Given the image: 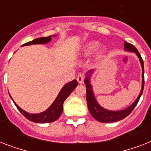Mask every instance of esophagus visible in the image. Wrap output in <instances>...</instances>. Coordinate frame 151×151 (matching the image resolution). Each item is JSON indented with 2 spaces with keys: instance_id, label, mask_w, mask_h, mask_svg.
<instances>
[{
  "instance_id": "1",
  "label": "esophagus",
  "mask_w": 151,
  "mask_h": 151,
  "mask_svg": "<svg viewBox=\"0 0 151 151\" xmlns=\"http://www.w3.org/2000/svg\"><path fill=\"white\" fill-rule=\"evenodd\" d=\"M84 79H85V76L82 73H79L77 76V81H78L79 84H83L84 83Z\"/></svg>"
}]
</instances>
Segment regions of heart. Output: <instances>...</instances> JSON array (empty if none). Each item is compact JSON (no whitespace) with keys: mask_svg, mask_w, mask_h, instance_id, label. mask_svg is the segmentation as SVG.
<instances>
[{"mask_svg":"<svg viewBox=\"0 0 151 151\" xmlns=\"http://www.w3.org/2000/svg\"><path fill=\"white\" fill-rule=\"evenodd\" d=\"M99 46V42L96 41H90L88 42L85 44V46L83 47L82 49V54L84 55H89L92 54L93 52L96 51L97 48ZM105 53V48H102L97 53V56L98 58H100L104 55Z\"/></svg>","mask_w":151,"mask_h":151,"instance_id":"heart-1","label":"heart"}]
</instances>
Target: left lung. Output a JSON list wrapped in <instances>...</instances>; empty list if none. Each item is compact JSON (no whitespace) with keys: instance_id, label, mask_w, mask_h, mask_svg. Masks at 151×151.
<instances>
[{"instance_id":"8db88e82","label":"left lung","mask_w":151,"mask_h":151,"mask_svg":"<svg viewBox=\"0 0 151 151\" xmlns=\"http://www.w3.org/2000/svg\"><path fill=\"white\" fill-rule=\"evenodd\" d=\"M124 51L126 52H131L136 53V55L139 59V62L142 66V88L141 92L137 97V99L134 102L131 106L129 107L125 108L124 110H117V111H112V110H108L106 109H104L99 105L98 102L95 98L94 92L92 90V86L90 83V77L91 74L93 72V70H89L86 73V78L85 79V84L86 85V100H87V105L88 110L92 116L95 119L97 120L99 122H103V123H110V122H116L121 120L124 119L127 116H129L133 110L139 100L140 99V96L143 91V87H144V68H143V60L141 57L139 52L136 49V48L132 44H129L126 41H124Z\"/></svg>"}]
</instances>
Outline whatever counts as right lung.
Segmentation results:
<instances>
[{"label":"right lung","mask_w":151,"mask_h":151,"mask_svg":"<svg viewBox=\"0 0 151 151\" xmlns=\"http://www.w3.org/2000/svg\"><path fill=\"white\" fill-rule=\"evenodd\" d=\"M55 37V36H54ZM52 40V36L46 37H40V38L34 39V41H29L27 43L22 45H37V44H47ZM78 85V82L76 80H73L70 82L67 83L64 85L61 91L59 92L58 96L55 99L52 105L44 112L39 113V114H29L27 113L20 108L16 103L14 102L15 105L21 114L29 121L36 123H48V122H53L56 121L61 115L63 110V103L66 100L67 97L71 94L74 88ZM10 96V95H9ZM11 97V96H10ZM11 99L12 98L11 97ZM13 100V99H12Z\"/></svg>","instance_id":"right-lung-1"}]
</instances>
